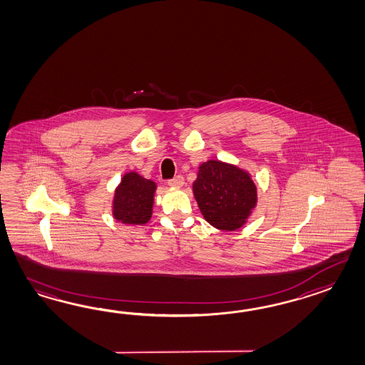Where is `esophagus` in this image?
Masks as SVG:
<instances>
[{"instance_id":"esophagus-1","label":"esophagus","mask_w":365,"mask_h":365,"mask_svg":"<svg viewBox=\"0 0 365 365\" xmlns=\"http://www.w3.org/2000/svg\"><path fill=\"white\" fill-rule=\"evenodd\" d=\"M168 185L172 187H181L184 185V178L181 175H178L176 178L168 181Z\"/></svg>"}]
</instances>
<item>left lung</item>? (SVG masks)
Returning a JSON list of instances; mask_svg holds the SVG:
<instances>
[{
	"instance_id": "8db88e82",
	"label": "left lung",
	"mask_w": 365,
	"mask_h": 365,
	"mask_svg": "<svg viewBox=\"0 0 365 365\" xmlns=\"http://www.w3.org/2000/svg\"><path fill=\"white\" fill-rule=\"evenodd\" d=\"M193 195L206 222L226 231L240 229L257 205V187L251 173L212 159L198 167Z\"/></svg>"
}]
</instances>
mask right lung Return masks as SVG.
Listing matches in <instances>:
<instances>
[{
  "mask_svg": "<svg viewBox=\"0 0 365 365\" xmlns=\"http://www.w3.org/2000/svg\"><path fill=\"white\" fill-rule=\"evenodd\" d=\"M156 182L135 170L126 172L113 195V218L125 225H145L153 217Z\"/></svg>",
  "mask_w": 365,
  "mask_h": 365,
  "instance_id": "add662e5",
  "label": "right lung"
}]
</instances>
